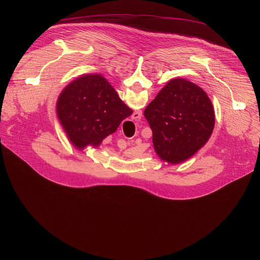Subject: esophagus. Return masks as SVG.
I'll use <instances>...</instances> for the list:
<instances>
[{"instance_id":"esophagus-1","label":"esophagus","mask_w":260,"mask_h":260,"mask_svg":"<svg viewBox=\"0 0 260 260\" xmlns=\"http://www.w3.org/2000/svg\"><path fill=\"white\" fill-rule=\"evenodd\" d=\"M132 117L135 120H139L142 117V111H135V112L132 115Z\"/></svg>"}]
</instances>
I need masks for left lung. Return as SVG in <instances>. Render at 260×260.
Returning <instances> with one entry per match:
<instances>
[{
    "instance_id": "1",
    "label": "left lung",
    "mask_w": 260,
    "mask_h": 260,
    "mask_svg": "<svg viewBox=\"0 0 260 260\" xmlns=\"http://www.w3.org/2000/svg\"><path fill=\"white\" fill-rule=\"evenodd\" d=\"M214 115L207 93L182 78L168 82L144 111L155 152L173 165L190 158L208 142L215 125Z\"/></svg>"
}]
</instances>
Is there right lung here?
<instances>
[{
	"instance_id": "add662e5",
	"label": "right lung",
	"mask_w": 260,
	"mask_h": 260,
	"mask_svg": "<svg viewBox=\"0 0 260 260\" xmlns=\"http://www.w3.org/2000/svg\"><path fill=\"white\" fill-rule=\"evenodd\" d=\"M56 113L71 143L78 149L102 141L133 114L116 90L100 74H87L71 82L59 94Z\"/></svg>"
}]
</instances>
